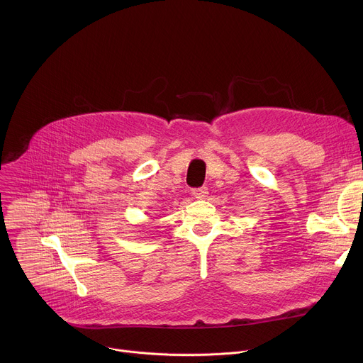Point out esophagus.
Wrapping results in <instances>:
<instances>
[{
	"instance_id": "34e87169",
	"label": "esophagus",
	"mask_w": 363,
	"mask_h": 363,
	"mask_svg": "<svg viewBox=\"0 0 363 363\" xmlns=\"http://www.w3.org/2000/svg\"><path fill=\"white\" fill-rule=\"evenodd\" d=\"M206 194H208V188L206 186H199V188H194L192 189V195L198 199H202L206 196Z\"/></svg>"
}]
</instances>
